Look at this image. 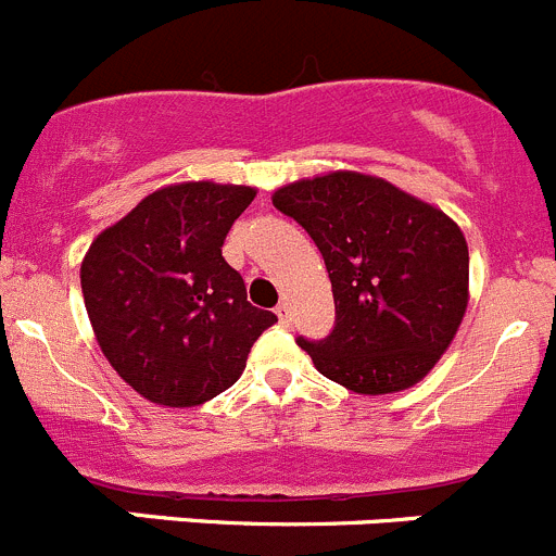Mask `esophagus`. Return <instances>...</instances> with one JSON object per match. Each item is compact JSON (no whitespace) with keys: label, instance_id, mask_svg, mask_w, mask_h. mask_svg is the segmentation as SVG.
Segmentation results:
<instances>
[{"label":"esophagus","instance_id":"esophagus-1","mask_svg":"<svg viewBox=\"0 0 556 556\" xmlns=\"http://www.w3.org/2000/svg\"><path fill=\"white\" fill-rule=\"evenodd\" d=\"M275 314H278V319H281V325H289V319H292V311H289L287 303L278 305V308H275Z\"/></svg>","mask_w":556,"mask_h":556}]
</instances>
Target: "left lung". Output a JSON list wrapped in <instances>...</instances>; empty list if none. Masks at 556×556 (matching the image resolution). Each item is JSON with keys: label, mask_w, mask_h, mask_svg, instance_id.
I'll list each match as a JSON object with an SVG mask.
<instances>
[{"label": "left lung", "mask_w": 556, "mask_h": 556, "mask_svg": "<svg viewBox=\"0 0 556 556\" xmlns=\"http://www.w3.org/2000/svg\"><path fill=\"white\" fill-rule=\"evenodd\" d=\"M321 251L336 327L298 338L316 371L352 393H399L420 382L469 303V251L462 229L433 204L388 179L330 172L273 193Z\"/></svg>", "instance_id": "8db88e82"}]
</instances>
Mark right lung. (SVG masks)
I'll return each mask as SVG.
<instances>
[{"instance_id": "1", "label": "right lung", "mask_w": 556, "mask_h": 556, "mask_svg": "<svg viewBox=\"0 0 556 556\" xmlns=\"http://www.w3.org/2000/svg\"><path fill=\"white\" fill-rule=\"evenodd\" d=\"M256 188L179 182L141 199L100 231L81 262V292L105 361L147 401L199 406L245 371L278 321L248 303L220 256Z\"/></svg>"}]
</instances>
